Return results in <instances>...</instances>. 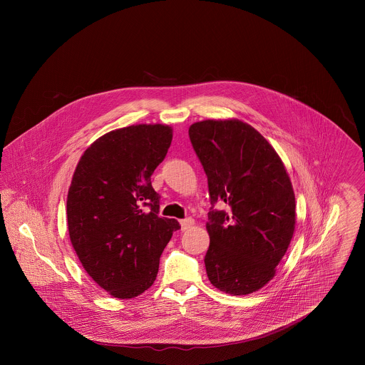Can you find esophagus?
Masks as SVG:
<instances>
[{"label":"esophagus","mask_w":365,"mask_h":365,"mask_svg":"<svg viewBox=\"0 0 365 365\" xmlns=\"http://www.w3.org/2000/svg\"><path fill=\"white\" fill-rule=\"evenodd\" d=\"M194 219L192 217H187V219H182V220H180V225H181V230L182 232H185V230H188L190 227H192L194 226Z\"/></svg>","instance_id":"1"}]
</instances>
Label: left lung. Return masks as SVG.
I'll return each mask as SVG.
<instances>
[{
	"mask_svg": "<svg viewBox=\"0 0 365 365\" xmlns=\"http://www.w3.org/2000/svg\"><path fill=\"white\" fill-rule=\"evenodd\" d=\"M190 139L208 177L210 210L205 267L210 284L249 295L268 284L295 232V194L285 165L249 123L207 119L190 126Z\"/></svg>",
	"mask_w": 365,
	"mask_h": 365,
	"instance_id": "left-lung-1",
	"label": "left lung"
}]
</instances>
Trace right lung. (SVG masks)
<instances>
[{
  "mask_svg": "<svg viewBox=\"0 0 365 365\" xmlns=\"http://www.w3.org/2000/svg\"><path fill=\"white\" fill-rule=\"evenodd\" d=\"M173 128L140 123L110 130L83 153L67 195L73 249L87 274L110 297L149 289L175 219L158 216L152 174L164 160Z\"/></svg>",
  "mask_w": 365,
  "mask_h": 365,
  "instance_id": "obj_1",
  "label": "right lung"
}]
</instances>
